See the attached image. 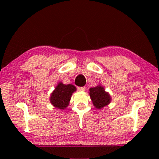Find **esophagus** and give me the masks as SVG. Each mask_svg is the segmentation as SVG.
<instances>
[{
  "instance_id": "esophagus-1",
  "label": "esophagus",
  "mask_w": 159,
  "mask_h": 159,
  "mask_svg": "<svg viewBox=\"0 0 159 159\" xmlns=\"http://www.w3.org/2000/svg\"><path fill=\"white\" fill-rule=\"evenodd\" d=\"M85 87L83 86V87H77V90L79 91H84L85 90Z\"/></svg>"
}]
</instances>
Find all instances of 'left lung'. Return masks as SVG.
I'll return each mask as SVG.
<instances>
[{
	"label": "left lung",
	"instance_id": "8db88e82",
	"mask_svg": "<svg viewBox=\"0 0 159 159\" xmlns=\"http://www.w3.org/2000/svg\"><path fill=\"white\" fill-rule=\"evenodd\" d=\"M90 96L92 100L93 105L95 108H102L108 105L111 101V97L108 93H106L102 86H97L90 89Z\"/></svg>",
	"mask_w": 159,
	"mask_h": 159
}]
</instances>
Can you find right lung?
Here are the masks:
<instances>
[{"instance_id":"1","label":"right lung","mask_w":159,"mask_h":159,"mask_svg":"<svg viewBox=\"0 0 159 159\" xmlns=\"http://www.w3.org/2000/svg\"><path fill=\"white\" fill-rule=\"evenodd\" d=\"M75 90L76 88L72 84H64L60 82L51 94V103L56 108L64 109L68 106L71 95Z\"/></svg>"}]
</instances>
